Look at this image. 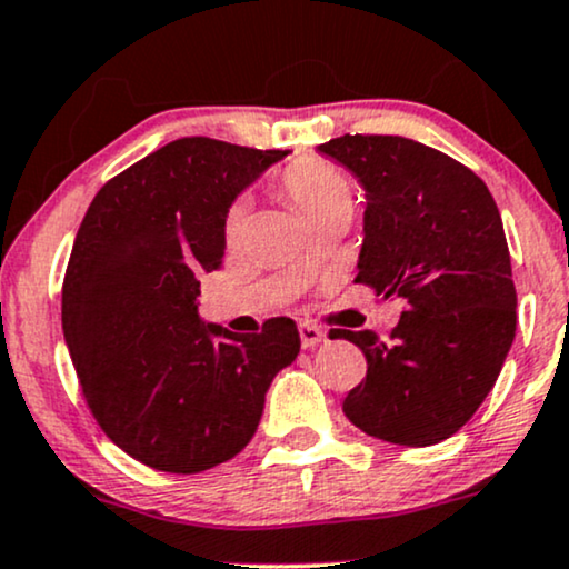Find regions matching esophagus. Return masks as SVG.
I'll use <instances>...</instances> for the list:
<instances>
[{"label": "esophagus", "instance_id": "1", "mask_svg": "<svg viewBox=\"0 0 569 569\" xmlns=\"http://www.w3.org/2000/svg\"><path fill=\"white\" fill-rule=\"evenodd\" d=\"M299 339H302L305 350H312V347H318L320 341H326V333L312 323H299Z\"/></svg>", "mask_w": 569, "mask_h": 569}]
</instances>
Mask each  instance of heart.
<instances>
[{
    "mask_svg": "<svg viewBox=\"0 0 569 569\" xmlns=\"http://www.w3.org/2000/svg\"><path fill=\"white\" fill-rule=\"evenodd\" d=\"M280 188H283V193L291 198L293 207L310 219V224L315 219L331 214V211L352 207V188L350 182H347V177L341 174L333 163L320 159H302L291 163V167L286 169L283 180H280ZM243 201L232 203L228 219H224V232H228V238H236L238 232L243 230Z\"/></svg>",
    "mask_w": 569,
    "mask_h": 569,
    "instance_id": "b5f03b06",
    "label": "heart"
}]
</instances>
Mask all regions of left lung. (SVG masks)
<instances>
[{
  "mask_svg": "<svg viewBox=\"0 0 569 569\" xmlns=\"http://www.w3.org/2000/svg\"><path fill=\"white\" fill-rule=\"evenodd\" d=\"M366 193L358 283L400 299L392 339L339 331L368 360L345 416L376 440L427 448L467 423L496 385L517 331L503 222L471 169L395 134L318 146Z\"/></svg>",
  "mask_w": 569,
  "mask_h": 569,
  "instance_id": "8db88e82",
  "label": "left lung"
}]
</instances>
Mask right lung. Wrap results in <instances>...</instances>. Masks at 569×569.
I'll use <instances>...</instances> for the list:
<instances>
[{"mask_svg": "<svg viewBox=\"0 0 569 569\" xmlns=\"http://www.w3.org/2000/svg\"><path fill=\"white\" fill-rule=\"evenodd\" d=\"M286 150L182 137L102 184L73 241L63 337L87 406L124 453L198 475L254 437L272 379L297 360L291 318L238 337L198 315L236 198Z\"/></svg>", "mask_w": 569, "mask_h": 569, "instance_id": "1", "label": "right lung"}]
</instances>
